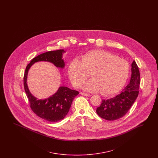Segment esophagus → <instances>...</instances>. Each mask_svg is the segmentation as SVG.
<instances>
[{
    "label": "esophagus",
    "instance_id": "obj_1",
    "mask_svg": "<svg viewBox=\"0 0 158 158\" xmlns=\"http://www.w3.org/2000/svg\"><path fill=\"white\" fill-rule=\"evenodd\" d=\"M80 94H81V95H84V96H86V97H90V96H91L90 94H86V93H83V92H81Z\"/></svg>",
    "mask_w": 158,
    "mask_h": 158
}]
</instances>
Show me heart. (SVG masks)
<instances>
[{"label": "heart", "instance_id": "obj_1", "mask_svg": "<svg viewBox=\"0 0 158 158\" xmlns=\"http://www.w3.org/2000/svg\"><path fill=\"white\" fill-rule=\"evenodd\" d=\"M127 60L111 53L101 50L92 51L82 56L81 60L74 59L68 68V75L72 85L78 87L85 83L83 90L111 95L118 92L126 82L129 74Z\"/></svg>", "mask_w": 158, "mask_h": 158}]
</instances>
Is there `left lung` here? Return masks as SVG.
Instances as JSON below:
<instances>
[{
    "label": "left lung",
    "mask_w": 158,
    "mask_h": 158,
    "mask_svg": "<svg viewBox=\"0 0 158 158\" xmlns=\"http://www.w3.org/2000/svg\"><path fill=\"white\" fill-rule=\"evenodd\" d=\"M131 66V75L129 83L115 97L104 99L97 108V113L100 117L108 121L118 120L126 115L134 104L139 95L140 72L135 60Z\"/></svg>",
    "instance_id": "1"
}]
</instances>
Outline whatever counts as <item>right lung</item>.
<instances>
[{
    "label": "right lung",
    "instance_id": "add662e5",
    "mask_svg": "<svg viewBox=\"0 0 158 158\" xmlns=\"http://www.w3.org/2000/svg\"><path fill=\"white\" fill-rule=\"evenodd\" d=\"M65 53L66 51L61 49L38 55L28 64L24 74V89L32 110L38 117L50 122H57L64 118L69 113L73 100L79 94V92L72 90L67 86H61L50 97L39 99L31 94L28 88L27 85L28 71L34 63L40 61L50 62L56 68L63 69L65 68V63L63 56Z\"/></svg>",
    "mask_w": 158,
    "mask_h": 158
}]
</instances>
